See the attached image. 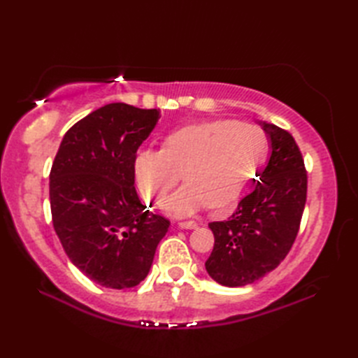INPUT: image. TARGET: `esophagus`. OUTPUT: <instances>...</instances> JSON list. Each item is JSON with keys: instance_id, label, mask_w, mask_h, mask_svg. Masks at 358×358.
Returning a JSON list of instances; mask_svg holds the SVG:
<instances>
[{"instance_id": "1", "label": "esophagus", "mask_w": 358, "mask_h": 358, "mask_svg": "<svg viewBox=\"0 0 358 358\" xmlns=\"http://www.w3.org/2000/svg\"><path fill=\"white\" fill-rule=\"evenodd\" d=\"M178 226L181 227V229H195V227L199 226V224H196L195 222H192V220H187V222H180Z\"/></svg>"}]
</instances>
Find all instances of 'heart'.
Here are the masks:
<instances>
[{"instance_id": "1", "label": "heart", "mask_w": 358, "mask_h": 358, "mask_svg": "<svg viewBox=\"0 0 358 358\" xmlns=\"http://www.w3.org/2000/svg\"><path fill=\"white\" fill-rule=\"evenodd\" d=\"M269 152L266 134L254 124L217 120L175 129L162 150L143 149L134 158L140 192L159 204L185 175L187 183L166 203L173 215L204 206L226 209L237 201Z\"/></svg>"}]
</instances>
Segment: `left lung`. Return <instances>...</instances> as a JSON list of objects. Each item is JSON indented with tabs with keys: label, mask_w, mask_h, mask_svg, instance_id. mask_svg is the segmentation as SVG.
Returning <instances> with one entry per match:
<instances>
[{
	"label": "left lung",
	"mask_w": 358,
	"mask_h": 358,
	"mask_svg": "<svg viewBox=\"0 0 358 358\" xmlns=\"http://www.w3.org/2000/svg\"><path fill=\"white\" fill-rule=\"evenodd\" d=\"M260 124L271 141L260 181L229 218L209 223L215 243L204 266L229 287L254 283L285 260L305 210L308 175L294 136L275 124Z\"/></svg>",
	"instance_id": "obj_1"
}]
</instances>
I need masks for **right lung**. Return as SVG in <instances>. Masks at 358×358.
<instances>
[{
  "instance_id": "right-lung-1",
  "label": "right lung",
  "mask_w": 358,
  "mask_h": 358,
  "mask_svg": "<svg viewBox=\"0 0 358 358\" xmlns=\"http://www.w3.org/2000/svg\"><path fill=\"white\" fill-rule=\"evenodd\" d=\"M158 118V109L106 104L66 132L53 159V227L69 260L104 287L146 278L171 226L146 210L134 186V158Z\"/></svg>"
}]
</instances>
